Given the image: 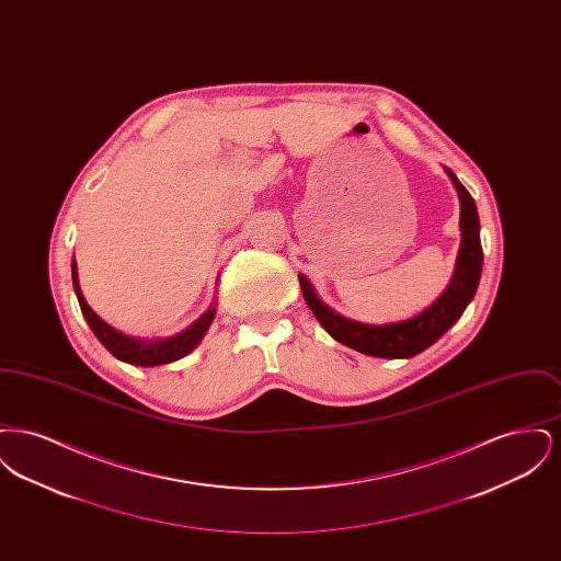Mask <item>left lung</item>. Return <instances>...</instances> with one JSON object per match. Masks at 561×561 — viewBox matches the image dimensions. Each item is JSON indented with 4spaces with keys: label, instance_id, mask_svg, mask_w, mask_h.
Here are the masks:
<instances>
[{
    "label": "left lung",
    "instance_id": "left-lung-1",
    "mask_svg": "<svg viewBox=\"0 0 561 561\" xmlns=\"http://www.w3.org/2000/svg\"><path fill=\"white\" fill-rule=\"evenodd\" d=\"M453 179L454 187L458 191L460 197V231H462V241H460V252H458V263L454 271L453 284L448 290L442 294L437 302H433L427 311L412 320L400 321V323H387V325H368V323H357V321L347 320L332 309H328L316 293L311 290V284L307 277L298 275L300 290L305 296V302L313 311L325 332L359 353L374 355V357H412L421 351L431 347L454 321L462 316L471 298L476 296L478 284H480L481 252L480 241V216L476 208V199L471 193L460 185L456 174L448 170Z\"/></svg>",
    "mask_w": 561,
    "mask_h": 561
}]
</instances>
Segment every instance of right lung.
<instances>
[{"label": "right lung", "mask_w": 561, "mask_h": 561, "mask_svg": "<svg viewBox=\"0 0 561 561\" xmlns=\"http://www.w3.org/2000/svg\"><path fill=\"white\" fill-rule=\"evenodd\" d=\"M71 275H73V288L78 294V300H80L81 313L88 321V325L92 328L94 336L105 345L108 353H113L117 359L126 362V364H134V366H163V364H170V362H176L181 357H185L187 353H191L193 348L197 347V343L204 339L208 325L214 320V309L206 311L199 320L195 321L191 328H187L185 332L172 336V339H165V341H158V343H140L136 339H130L122 332H117L115 328H111L108 323L101 320L90 307L88 302L83 300V294L80 290V284H78V271H76V261L71 263Z\"/></svg>", "instance_id": "obj_1"}]
</instances>
